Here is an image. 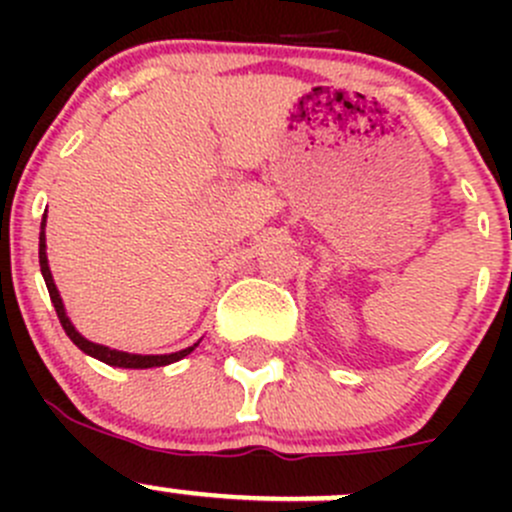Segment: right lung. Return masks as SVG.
Wrapping results in <instances>:
<instances>
[{"label":"right lung","mask_w":512,"mask_h":512,"mask_svg":"<svg viewBox=\"0 0 512 512\" xmlns=\"http://www.w3.org/2000/svg\"><path fill=\"white\" fill-rule=\"evenodd\" d=\"M44 223H46V213H44V220H41V232H39V265H41V275H44L46 289H49L51 304H54L56 317H59L61 327H64V332L69 334V339H71V342L76 344V347L81 349V352L89 354V356H94V359L103 361V364H108V366H123V369H151V366H165V364H173V361L183 359V356H188L190 352H193L195 347H198V344H193V347L183 349V352H175V354L143 356V354H128V352H118V349L101 347V344H94V342H89V339L81 337V334L76 332V329H74V324L69 322V317H66L64 304H61L59 292H56L54 280H51L49 262H46V237H44Z\"/></svg>","instance_id":"obj_1"}]
</instances>
